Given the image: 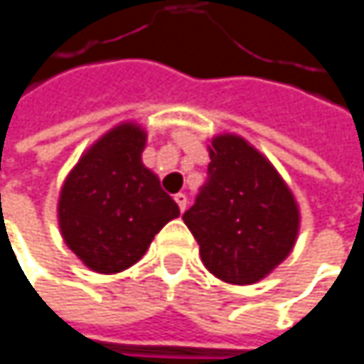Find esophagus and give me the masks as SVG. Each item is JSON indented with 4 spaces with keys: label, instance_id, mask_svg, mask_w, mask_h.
I'll use <instances>...</instances> for the list:
<instances>
[{
    "label": "esophagus",
    "instance_id": "34e87169",
    "mask_svg": "<svg viewBox=\"0 0 364 364\" xmlns=\"http://www.w3.org/2000/svg\"><path fill=\"white\" fill-rule=\"evenodd\" d=\"M175 202L179 204V210L185 213V208H187V196H185V193H177V196H175Z\"/></svg>",
    "mask_w": 364,
    "mask_h": 364
}]
</instances>
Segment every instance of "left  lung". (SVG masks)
<instances>
[{"instance_id": "obj_1", "label": "left lung", "mask_w": 364, "mask_h": 364, "mask_svg": "<svg viewBox=\"0 0 364 364\" xmlns=\"http://www.w3.org/2000/svg\"><path fill=\"white\" fill-rule=\"evenodd\" d=\"M208 156V181L183 221L210 274L255 284L293 251L299 206L272 162L242 136H213Z\"/></svg>"}]
</instances>
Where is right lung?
I'll return each mask as SVG.
<instances>
[{
	"instance_id": "1",
	"label": "right lung",
	"mask_w": 364,
	"mask_h": 364,
	"mask_svg": "<svg viewBox=\"0 0 364 364\" xmlns=\"http://www.w3.org/2000/svg\"><path fill=\"white\" fill-rule=\"evenodd\" d=\"M145 143L139 124H117L84 151L60 187L63 240L92 272L117 274L134 265L179 217L177 202L141 160Z\"/></svg>"
}]
</instances>
